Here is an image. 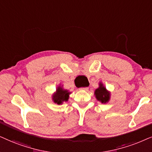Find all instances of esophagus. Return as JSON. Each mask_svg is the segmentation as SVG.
I'll return each instance as SVG.
<instances>
[{
	"mask_svg": "<svg viewBox=\"0 0 152 152\" xmlns=\"http://www.w3.org/2000/svg\"><path fill=\"white\" fill-rule=\"evenodd\" d=\"M88 89H89V88H88V87H85V88H79V90H83V91H88Z\"/></svg>",
	"mask_w": 152,
	"mask_h": 152,
	"instance_id": "esophagus-1",
	"label": "esophagus"
}]
</instances>
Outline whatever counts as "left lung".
Instances as JSON below:
<instances>
[{
  "label": "left lung",
  "mask_w": 152,
  "mask_h": 152,
  "mask_svg": "<svg viewBox=\"0 0 152 152\" xmlns=\"http://www.w3.org/2000/svg\"><path fill=\"white\" fill-rule=\"evenodd\" d=\"M94 95L96 99L102 102V104H106L110 100V93L106 90L102 83H99V87L95 90Z\"/></svg>",
  "instance_id": "obj_1"
}]
</instances>
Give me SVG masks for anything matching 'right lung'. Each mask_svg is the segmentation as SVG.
Masks as SVG:
<instances>
[{
	"mask_svg": "<svg viewBox=\"0 0 152 152\" xmlns=\"http://www.w3.org/2000/svg\"><path fill=\"white\" fill-rule=\"evenodd\" d=\"M70 93L68 90H64L62 87L58 86L56 89V92L53 94L52 99L55 104H62L64 102H67Z\"/></svg>",
	"mask_w": 152,
	"mask_h": 152,
	"instance_id": "right-lung-1",
	"label": "right lung"
}]
</instances>
